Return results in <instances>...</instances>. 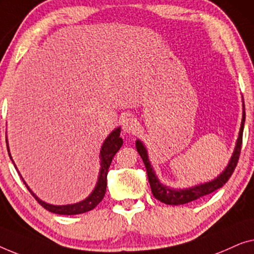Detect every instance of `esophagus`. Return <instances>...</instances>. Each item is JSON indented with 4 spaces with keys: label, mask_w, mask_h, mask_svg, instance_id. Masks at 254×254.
<instances>
[{
    "label": "esophagus",
    "mask_w": 254,
    "mask_h": 254,
    "mask_svg": "<svg viewBox=\"0 0 254 254\" xmlns=\"http://www.w3.org/2000/svg\"><path fill=\"white\" fill-rule=\"evenodd\" d=\"M138 122L134 117L127 116L123 121V130L127 132V133H134L138 130Z\"/></svg>",
    "instance_id": "1"
}]
</instances>
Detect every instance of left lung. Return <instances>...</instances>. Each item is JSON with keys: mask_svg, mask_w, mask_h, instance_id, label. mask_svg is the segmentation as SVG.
Returning <instances> with one entry per match:
<instances>
[{"mask_svg": "<svg viewBox=\"0 0 254 254\" xmlns=\"http://www.w3.org/2000/svg\"><path fill=\"white\" fill-rule=\"evenodd\" d=\"M244 123H245V112H244V103H243V119H242L241 128H239L238 139H237V142H236V147L233 153V156H231L230 161L228 163L226 169H224L222 173L215 178V180L207 182V183H203L200 185H195V187L184 189V190H182V189H180V190L170 189L166 187V185L161 184V182H160L159 178L156 177L154 169H153L151 163H149L146 147L142 145V142L140 140L135 141V147H137L139 155L141 156L142 161H144V164L146 167V170H147V177H148L149 185H151L153 195H154L158 200H160L161 202L167 203V205H183V203L193 201V200H197L199 198L203 197V195L212 193V192L217 190V189L222 188L223 185L227 183L228 180H229L231 175H233L235 168L237 166L239 154H241V149H242Z\"/></svg>", "mask_w": 254, "mask_h": 254, "instance_id": "obj_1", "label": "left lung"}]
</instances>
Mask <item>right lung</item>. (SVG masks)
<instances>
[{
    "label": "right lung",
    "instance_id": "1",
    "mask_svg": "<svg viewBox=\"0 0 254 254\" xmlns=\"http://www.w3.org/2000/svg\"><path fill=\"white\" fill-rule=\"evenodd\" d=\"M120 133H121V127L115 128V130H114L112 133L107 137L105 142H103L101 151H100V159H101V163L100 164H101V168H100L98 183H96L94 190L92 191V193L88 195L86 199L83 200V201L77 202V203H71V205H62V206L51 205V203H47L42 201L41 199H39L37 195L32 192L31 189L27 187V184L25 183L23 178H21L24 182L25 187L27 188V190L31 192V194L33 195L35 200H38V202L40 203L44 208H46L52 213L60 214V215H76V214L86 213L88 210H92L93 208H95V207L98 206V203H100V201L103 199V197H105L106 189H107V174H108L110 163H112L113 158L115 156L116 153L119 152V149L122 147L123 145V139L120 137ZM6 148H8V152H9L8 145H6ZM9 156L12 161L10 152H9Z\"/></svg>",
    "mask_w": 254,
    "mask_h": 254
}]
</instances>
